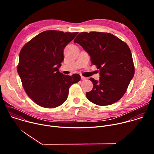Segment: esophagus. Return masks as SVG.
Returning <instances> with one entry per match:
<instances>
[{"instance_id": "esophagus-1", "label": "esophagus", "mask_w": 154, "mask_h": 154, "mask_svg": "<svg viewBox=\"0 0 154 154\" xmlns=\"http://www.w3.org/2000/svg\"><path fill=\"white\" fill-rule=\"evenodd\" d=\"M81 79H82V80H86L87 79H86V77H83V76H81Z\"/></svg>"}]
</instances>
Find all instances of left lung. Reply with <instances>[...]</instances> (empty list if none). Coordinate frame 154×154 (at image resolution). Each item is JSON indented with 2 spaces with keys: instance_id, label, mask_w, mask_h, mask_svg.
<instances>
[{
  "instance_id": "1",
  "label": "left lung",
  "mask_w": 154,
  "mask_h": 154,
  "mask_svg": "<svg viewBox=\"0 0 154 154\" xmlns=\"http://www.w3.org/2000/svg\"><path fill=\"white\" fill-rule=\"evenodd\" d=\"M88 53L100 71L99 81L90 78L93 90L86 93L93 103L105 106L120 100L134 76L132 55L127 44L109 33L81 32L74 39Z\"/></svg>"
}]
</instances>
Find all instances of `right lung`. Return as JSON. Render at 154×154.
Wrapping results in <instances>:
<instances>
[{
    "mask_svg": "<svg viewBox=\"0 0 154 154\" xmlns=\"http://www.w3.org/2000/svg\"><path fill=\"white\" fill-rule=\"evenodd\" d=\"M78 34L46 30L27 42L19 53L17 73L28 96L37 105L52 108L66 100L70 86L80 75L60 72L64 48Z\"/></svg>",
    "mask_w": 154,
    "mask_h": 154,
    "instance_id": "right-lung-1",
    "label": "right lung"
}]
</instances>
